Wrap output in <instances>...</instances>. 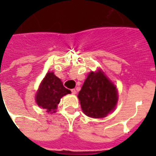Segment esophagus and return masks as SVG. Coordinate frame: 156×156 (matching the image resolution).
Masks as SVG:
<instances>
[{"mask_svg":"<svg viewBox=\"0 0 156 156\" xmlns=\"http://www.w3.org/2000/svg\"><path fill=\"white\" fill-rule=\"evenodd\" d=\"M71 92H72V94H76V90L75 89H72Z\"/></svg>","mask_w":156,"mask_h":156,"instance_id":"obj_1","label":"esophagus"}]
</instances>
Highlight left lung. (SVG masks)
<instances>
[{"label":"left lung","mask_w":156,"mask_h":156,"mask_svg":"<svg viewBox=\"0 0 156 156\" xmlns=\"http://www.w3.org/2000/svg\"><path fill=\"white\" fill-rule=\"evenodd\" d=\"M78 98L83 112L92 118H103L115 108L116 87L101 70L90 72L83 83Z\"/></svg>","instance_id":"obj_1"}]
</instances>
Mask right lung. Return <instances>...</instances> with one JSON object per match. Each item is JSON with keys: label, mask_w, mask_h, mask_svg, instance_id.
<instances>
[{"label": "right lung", "mask_w": 156, "mask_h": 156, "mask_svg": "<svg viewBox=\"0 0 156 156\" xmlns=\"http://www.w3.org/2000/svg\"><path fill=\"white\" fill-rule=\"evenodd\" d=\"M70 93L71 91L63 86L61 80L54 75V73H48L40 86L36 96V101L48 112L53 113L55 112L61 98Z\"/></svg>", "instance_id": "right-lung-1"}]
</instances>
